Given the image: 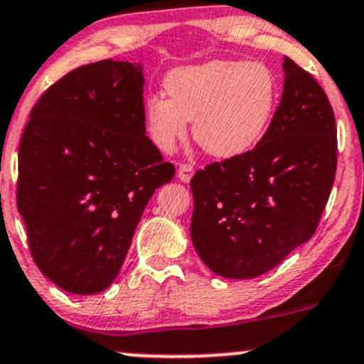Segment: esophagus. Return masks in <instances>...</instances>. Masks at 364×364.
I'll return each instance as SVG.
<instances>
[{
  "mask_svg": "<svg viewBox=\"0 0 364 364\" xmlns=\"http://www.w3.org/2000/svg\"><path fill=\"white\" fill-rule=\"evenodd\" d=\"M191 176H193V166H190V164H181L178 169V178L181 179L183 183H190Z\"/></svg>",
  "mask_w": 364,
  "mask_h": 364,
  "instance_id": "esophagus-1",
  "label": "esophagus"
}]
</instances>
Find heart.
<instances>
[{
	"label": "heart",
	"mask_w": 364,
	"mask_h": 364,
	"mask_svg": "<svg viewBox=\"0 0 364 364\" xmlns=\"http://www.w3.org/2000/svg\"><path fill=\"white\" fill-rule=\"evenodd\" d=\"M164 95L145 100V122L151 141L162 151L188 134L207 154L235 159L261 141L278 107L274 72L261 62L210 60L179 67L166 79Z\"/></svg>",
	"instance_id": "b5f03b06"
}]
</instances>
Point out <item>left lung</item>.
Listing matches in <instances>:
<instances>
[{"label": "left lung", "mask_w": 364, "mask_h": 364, "mask_svg": "<svg viewBox=\"0 0 364 364\" xmlns=\"http://www.w3.org/2000/svg\"><path fill=\"white\" fill-rule=\"evenodd\" d=\"M279 105L261 141L191 178L190 235L223 278H257L309 240L337 171V126L316 79L285 57Z\"/></svg>", "instance_id": "8db88e82"}]
</instances>
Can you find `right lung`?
<instances>
[{
    "label": "right lung",
    "instance_id": "obj_1",
    "mask_svg": "<svg viewBox=\"0 0 364 364\" xmlns=\"http://www.w3.org/2000/svg\"><path fill=\"white\" fill-rule=\"evenodd\" d=\"M141 63L63 75L31 112L18 146L17 207L39 271L91 295L121 271L146 203L174 166L146 136Z\"/></svg>",
    "mask_w": 364,
    "mask_h": 364
}]
</instances>
